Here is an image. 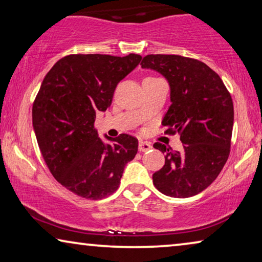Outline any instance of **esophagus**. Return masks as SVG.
Segmentation results:
<instances>
[{
  "label": "esophagus",
  "mask_w": 262,
  "mask_h": 262,
  "mask_svg": "<svg viewBox=\"0 0 262 262\" xmlns=\"http://www.w3.org/2000/svg\"><path fill=\"white\" fill-rule=\"evenodd\" d=\"M152 148V145L147 142H143V140H140L139 145H138V150L140 152H146L148 150H151Z\"/></svg>",
  "instance_id": "1"
}]
</instances>
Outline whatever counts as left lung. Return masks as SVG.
Here are the masks:
<instances>
[{
  "instance_id": "obj_1",
  "label": "left lung",
  "mask_w": 262,
  "mask_h": 262,
  "mask_svg": "<svg viewBox=\"0 0 262 262\" xmlns=\"http://www.w3.org/2000/svg\"><path fill=\"white\" fill-rule=\"evenodd\" d=\"M143 69L163 75L170 85L171 105L162 124L166 134L178 132L182 151L164 144L165 165L152 176L165 195L188 198L214 182L226 164L234 120L232 97L216 72L206 64L179 55H147Z\"/></svg>"
}]
</instances>
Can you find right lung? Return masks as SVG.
Instances as JSON below:
<instances>
[{"instance_id": "obj_1", "label": "right lung", "mask_w": 262, "mask_h": 262, "mask_svg": "<svg viewBox=\"0 0 262 262\" xmlns=\"http://www.w3.org/2000/svg\"><path fill=\"white\" fill-rule=\"evenodd\" d=\"M142 56L69 55L44 77L33 105V126L43 159L64 187L86 199H103L117 190L124 167L138 151V140L122 134L98 137V112L111 105L117 84Z\"/></svg>"}]
</instances>
